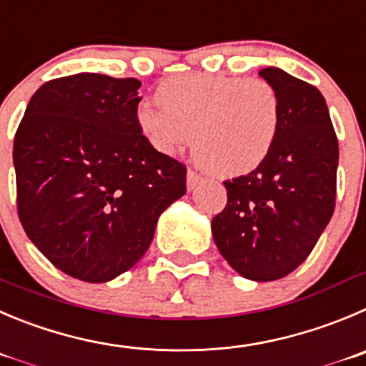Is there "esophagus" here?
Here are the masks:
<instances>
[{
    "label": "esophagus",
    "mask_w": 366,
    "mask_h": 366,
    "mask_svg": "<svg viewBox=\"0 0 366 366\" xmlns=\"http://www.w3.org/2000/svg\"><path fill=\"white\" fill-rule=\"evenodd\" d=\"M201 179H203V177H201L196 170H189V172H187V189L194 190L197 185H199Z\"/></svg>",
    "instance_id": "esophagus-1"
}]
</instances>
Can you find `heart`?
<instances>
[{
  "label": "heart",
  "instance_id": "b5f03b06",
  "mask_svg": "<svg viewBox=\"0 0 366 366\" xmlns=\"http://www.w3.org/2000/svg\"><path fill=\"white\" fill-rule=\"evenodd\" d=\"M154 99L159 107L142 104L137 111L149 144L176 154L192 137L197 165L219 177L259 169L280 131V95L264 79L185 73L163 81Z\"/></svg>",
  "mask_w": 366,
  "mask_h": 366
}]
</instances>
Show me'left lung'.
Masks as SVG:
<instances>
[{
	"instance_id": "obj_1",
	"label": "left lung",
	"mask_w": 366,
	"mask_h": 366,
	"mask_svg": "<svg viewBox=\"0 0 366 366\" xmlns=\"http://www.w3.org/2000/svg\"><path fill=\"white\" fill-rule=\"evenodd\" d=\"M259 75L280 95V131L259 169L224 181L228 203L212 219V235L239 274L271 282L297 269L329 224L340 152L315 86L274 66Z\"/></svg>"
}]
</instances>
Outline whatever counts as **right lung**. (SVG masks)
Instances as JSON below:
<instances>
[{"mask_svg":"<svg viewBox=\"0 0 366 366\" xmlns=\"http://www.w3.org/2000/svg\"><path fill=\"white\" fill-rule=\"evenodd\" d=\"M142 82L76 73L41 86L14 138L17 215L62 273L100 284L151 246L158 217L187 192L183 163L137 124Z\"/></svg>","mask_w":366,"mask_h":366,"instance_id":"obj_1","label":"right lung"}]
</instances>
